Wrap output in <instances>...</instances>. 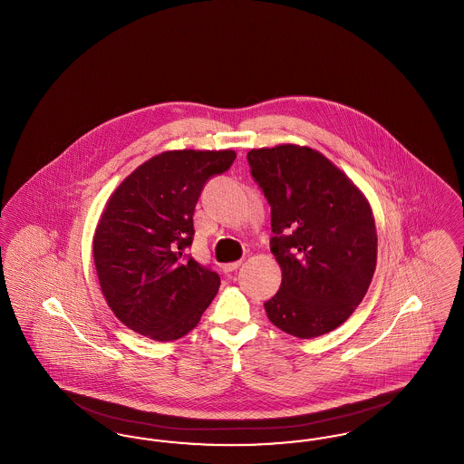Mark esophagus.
I'll list each match as a JSON object with an SVG mask.
<instances>
[{
    "label": "esophagus",
    "mask_w": 464,
    "mask_h": 464,
    "mask_svg": "<svg viewBox=\"0 0 464 464\" xmlns=\"http://www.w3.org/2000/svg\"><path fill=\"white\" fill-rule=\"evenodd\" d=\"M240 266H242L240 261H235V263H226V265H222L221 267L224 273H233V271H237Z\"/></svg>",
    "instance_id": "obj_1"
}]
</instances>
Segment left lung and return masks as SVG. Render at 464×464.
<instances>
[{"label":"left lung","instance_id":"8db88e82","mask_svg":"<svg viewBox=\"0 0 464 464\" xmlns=\"http://www.w3.org/2000/svg\"><path fill=\"white\" fill-rule=\"evenodd\" d=\"M250 172L271 205L280 290L265 303L273 325L299 339L344 324L374 276L377 233L365 195L308 146L250 150Z\"/></svg>","mask_w":464,"mask_h":464}]
</instances>
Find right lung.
Instances as JSON below:
<instances>
[{
  "label": "right lung",
  "instance_id": "right-lung-1",
  "mask_svg": "<svg viewBox=\"0 0 464 464\" xmlns=\"http://www.w3.org/2000/svg\"><path fill=\"white\" fill-rule=\"evenodd\" d=\"M233 150H176L150 158L112 191L93 235L102 295L130 331L176 341L198 325L221 278L184 248L205 182L226 172Z\"/></svg>",
  "mask_w": 464,
  "mask_h": 464
}]
</instances>
